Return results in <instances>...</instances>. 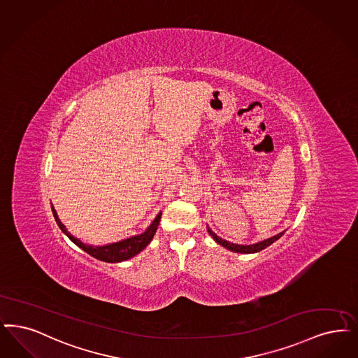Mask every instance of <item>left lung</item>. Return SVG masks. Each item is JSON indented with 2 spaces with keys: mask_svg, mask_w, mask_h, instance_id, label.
Segmentation results:
<instances>
[{
  "mask_svg": "<svg viewBox=\"0 0 358 358\" xmlns=\"http://www.w3.org/2000/svg\"><path fill=\"white\" fill-rule=\"evenodd\" d=\"M208 231L213 237L215 243L222 245L224 248L229 249L231 252H236V253H257L259 250H262V249L268 248L269 245H272L274 241H277L284 234V231H281L277 236H273V237L268 238V240H264L261 243H253V245H237V243H229V241L218 237L213 230H210V228H208Z\"/></svg>",
  "mask_w": 358,
  "mask_h": 358,
  "instance_id": "8db88e82",
  "label": "left lung"
}]
</instances>
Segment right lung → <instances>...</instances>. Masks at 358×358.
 <instances>
[{
  "mask_svg": "<svg viewBox=\"0 0 358 358\" xmlns=\"http://www.w3.org/2000/svg\"><path fill=\"white\" fill-rule=\"evenodd\" d=\"M52 212L56 218L59 229L62 230L73 243H76L78 248H81L83 250H85L87 255H90L92 257L97 258L100 261L105 262H121V261H127L129 258L134 257L136 255H138L143 249L148 246V243L152 241L153 236L156 234V230L161 220V213H158L157 217L153 220V222L150 224V227L145 230L138 236H133L127 240H122L120 243H108V245H102V246H93V245H87L83 241H80L78 238H76L72 236L68 229L65 228V225L59 221L56 209L52 206Z\"/></svg>",
  "mask_w": 358,
  "mask_h": 358,
  "instance_id": "obj_1",
  "label": "right lung"
}]
</instances>
